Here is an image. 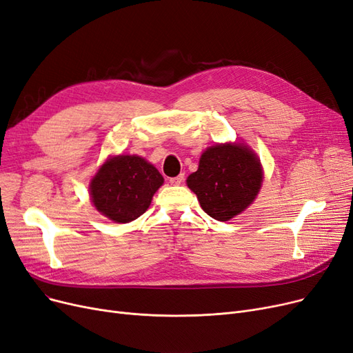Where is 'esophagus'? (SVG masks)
Instances as JSON below:
<instances>
[{"label":"esophagus","instance_id":"1","mask_svg":"<svg viewBox=\"0 0 353 353\" xmlns=\"http://www.w3.org/2000/svg\"><path fill=\"white\" fill-rule=\"evenodd\" d=\"M185 180V174L181 173V174H179V176H176V177H170V185H173V186H177V185H180L181 181Z\"/></svg>","mask_w":353,"mask_h":353}]
</instances>
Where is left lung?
<instances>
[{"label": "left lung", "mask_w": 353, "mask_h": 353, "mask_svg": "<svg viewBox=\"0 0 353 353\" xmlns=\"http://www.w3.org/2000/svg\"><path fill=\"white\" fill-rule=\"evenodd\" d=\"M260 161L241 143L208 148L199 168L188 177L202 210L216 221H230L249 206L262 186Z\"/></svg>", "instance_id": "8db88e82"}]
</instances>
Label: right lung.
<instances>
[{"label": "right lung", "mask_w": 353, "mask_h": 353, "mask_svg": "<svg viewBox=\"0 0 353 353\" xmlns=\"http://www.w3.org/2000/svg\"><path fill=\"white\" fill-rule=\"evenodd\" d=\"M163 176L138 155H117L91 180L90 194L97 211L114 223H129L148 210Z\"/></svg>", "instance_id": "add662e5"}]
</instances>
